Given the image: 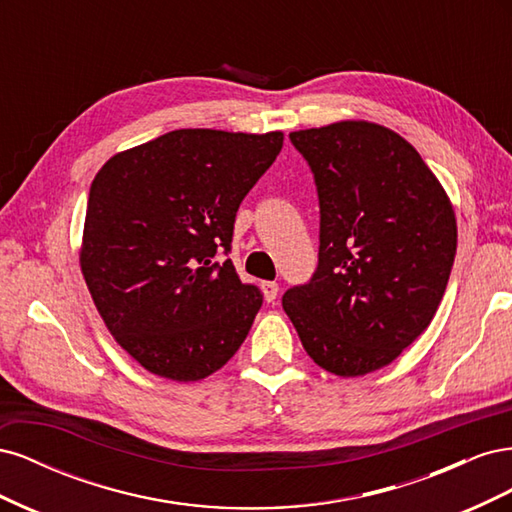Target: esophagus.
I'll return each instance as SVG.
<instances>
[{"instance_id": "obj_1", "label": "esophagus", "mask_w": 512, "mask_h": 512, "mask_svg": "<svg viewBox=\"0 0 512 512\" xmlns=\"http://www.w3.org/2000/svg\"><path fill=\"white\" fill-rule=\"evenodd\" d=\"M277 292H280L277 282H262V294H265L267 303H273L277 299Z\"/></svg>"}]
</instances>
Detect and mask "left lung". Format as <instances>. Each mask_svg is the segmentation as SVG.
Wrapping results in <instances>:
<instances>
[{"label": "left lung", "mask_w": 512, "mask_h": 512, "mask_svg": "<svg viewBox=\"0 0 512 512\" xmlns=\"http://www.w3.org/2000/svg\"><path fill=\"white\" fill-rule=\"evenodd\" d=\"M290 143L314 173L320 247L284 312L314 363L365 376L429 327L457 252L455 211L418 151L378 123L290 132Z\"/></svg>", "instance_id": "obj_1"}]
</instances>
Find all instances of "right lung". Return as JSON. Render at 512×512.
<instances>
[{
  "instance_id": "right-lung-1",
  "label": "right lung",
  "mask_w": 512,
  "mask_h": 512,
  "mask_svg": "<svg viewBox=\"0 0 512 512\" xmlns=\"http://www.w3.org/2000/svg\"><path fill=\"white\" fill-rule=\"evenodd\" d=\"M282 145V132L173 130L98 170L81 271L108 331L151 374L203 380L250 333L262 292L218 254Z\"/></svg>"
}]
</instances>
